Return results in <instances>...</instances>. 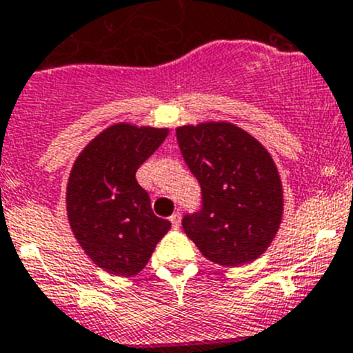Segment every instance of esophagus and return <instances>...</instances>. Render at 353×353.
Listing matches in <instances>:
<instances>
[{"label": "esophagus", "instance_id": "34e87169", "mask_svg": "<svg viewBox=\"0 0 353 353\" xmlns=\"http://www.w3.org/2000/svg\"><path fill=\"white\" fill-rule=\"evenodd\" d=\"M170 223H172V228L177 230L181 226V214L179 212H174L172 216H170Z\"/></svg>", "mask_w": 353, "mask_h": 353}]
</instances>
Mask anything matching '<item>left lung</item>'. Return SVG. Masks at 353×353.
I'll return each mask as SVG.
<instances>
[{"label":"left lung","mask_w":353,"mask_h":353,"mask_svg":"<svg viewBox=\"0 0 353 353\" xmlns=\"http://www.w3.org/2000/svg\"><path fill=\"white\" fill-rule=\"evenodd\" d=\"M176 137L202 192L200 209L183 217L184 233L217 265L254 261L272 243L284 207L270 153L225 121L184 125Z\"/></svg>","instance_id":"8db88e82"}]
</instances>
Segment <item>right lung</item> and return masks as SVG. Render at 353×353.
Returning a JSON list of instances; mask_svg holds the SVG:
<instances>
[{
    "instance_id": "1",
    "label": "right lung",
    "mask_w": 353,
    "mask_h": 353,
    "mask_svg": "<svg viewBox=\"0 0 353 353\" xmlns=\"http://www.w3.org/2000/svg\"><path fill=\"white\" fill-rule=\"evenodd\" d=\"M167 128L118 123L77 158L68 184V217L92 261L121 276L139 273L170 221L154 216L136 172L165 141Z\"/></svg>"
}]
</instances>
